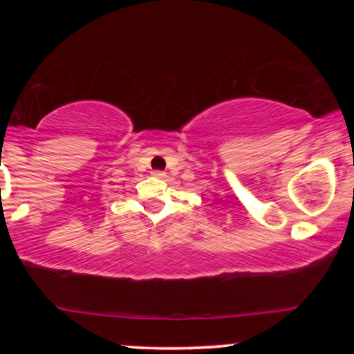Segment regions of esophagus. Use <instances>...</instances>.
I'll return each instance as SVG.
<instances>
[{"mask_svg": "<svg viewBox=\"0 0 354 354\" xmlns=\"http://www.w3.org/2000/svg\"><path fill=\"white\" fill-rule=\"evenodd\" d=\"M151 174H153L154 178H165V176H166L165 171H153Z\"/></svg>", "mask_w": 354, "mask_h": 354, "instance_id": "34e87169", "label": "esophagus"}]
</instances>
